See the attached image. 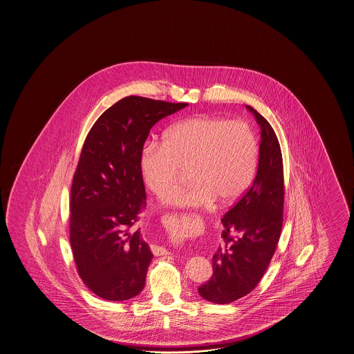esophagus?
I'll return each instance as SVG.
<instances>
[{
    "mask_svg": "<svg viewBox=\"0 0 354 354\" xmlns=\"http://www.w3.org/2000/svg\"><path fill=\"white\" fill-rule=\"evenodd\" d=\"M151 251L155 256H164V254H169V252L164 248V247H160V245H151Z\"/></svg>",
    "mask_w": 354,
    "mask_h": 354,
    "instance_id": "obj_1",
    "label": "esophagus"
}]
</instances>
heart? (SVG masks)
Wrapping results in <instances>:
<instances>
[{
  "label": "heart",
  "mask_w": 354,
  "mask_h": 354,
  "mask_svg": "<svg viewBox=\"0 0 354 354\" xmlns=\"http://www.w3.org/2000/svg\"><path fill=\"white\" fill-rule=\"evenodd\" d=\"M259 162V143L250 124L201 115L173 124L162 142L142 145L138 165L146 186L162 198L189 172L192 183L172 192L165 203L199 208L216 199L235 202L251 185Z\"/></svg>",
  "instance_id": "b5f03b06"
}]
</instances>
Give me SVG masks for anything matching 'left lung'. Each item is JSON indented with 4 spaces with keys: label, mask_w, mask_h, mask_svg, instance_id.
<instances>
[{
    "label": "left lung",
    "mask_w": 354,
    "mask_h": 354,
    "mask_svg": "<svg viewBox=\"0 0 354 354\" xmlns=\"http://www.w3.org/2000/svg\"><path fill=\"white\" fill-rule=\"evenodd\" d=\"M261 129L259 168L251 187L223 214V242L213 254L212 278L198 291L214 304L248 295L261 281L279 242L283 223L282 151L272 125L251 106Z\"/></svg>",
    "instance_id": "1"
}]
</instances>
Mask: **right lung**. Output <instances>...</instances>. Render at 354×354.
<instances>
[{
	"instance_id": "add662e5",
	"label": "right lung",
	"mask_w": 354,
	"mask_h": 354,
	"mask_svg": "<svg viewBox=\"0 0 354 354\" xmlns=\"http://www.w3.org/2000/svg\"><path fill=\"white\" fill-rule=\"evenodd\" d=\"M186 106L125 97L84 142L72 181L70 242L82 282L104 300H129L145 287L153 254L134 226L146 207L140 151L156 122Z\"/></svg>"
}]
</instances>
